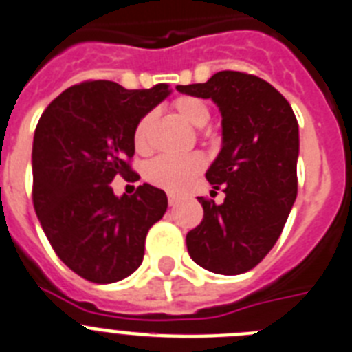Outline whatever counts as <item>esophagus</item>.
Here are the masks:
<instances>
[{
  "instance_id": "esophagus-1",
  "label": "esophagus",
  "mask_w": 352,
  "mask_h": 352,
  "mask_svg": "<svg viewBox=\"0 0 352 352\" xmlns=\"http://www.w3.org/2000/svg\"><path fill=\"white\" fill-rule=\"evenodd\" d=\"M178 201H179V197L176 196V194H169V205H170V207H176V205H178Z\"/></svg>"
}]
</instances>
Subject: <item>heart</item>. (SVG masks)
Masks as SVG:
<instances>
[{
	"mask_svg": "<svg viewBox=\"0 0 352 352\" xmlns=\"http://www.w3.org/2000/svg\"><path fill=\"white\" fill-rule=\"evenodd\" d=\"M174 109L179 117L192 126L201 127L208 122L210 111L201 98L179 97L174 100ZM149 117H144L135 127L133 142L138 151L147 149V133H149ZM205 167V158L199 153H190L183 156H158L151 160L145 167V178L153 185L162 187L170 192H182L190 185L197 174Z\"/></svg>",
	"mask_w": 352,
	"mask_h": 352,
	"instance_id": "b5f03b06",
	"label": "heart"
}]
</instances>
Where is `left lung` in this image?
I'll return each instance as SVG.
<instances>
[{"instance_id": "8db88e82", "label": "left lung", "mask_w": 352, "mask_h": 352, "mask_svg": "<svg viewBox=\"0 0 352 352\" xmlns=\"http://www.w3.org/2000/svg\"><path fill=\"white\" fill-rule=\"evenodd\" d=\"M176 89L212 98L223 117L221 151L207 179L225 201L197 197L203 221L187 234L188 254L214 274H245L274 248L297 197V118L272 84L243 72Z\"/></svg>"}]
</instances>
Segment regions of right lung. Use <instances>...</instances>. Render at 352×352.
Instances as JSON below:
<instances>
[{
    "label": "right lung",
    "instance_id": "1",
    "mask_svg": "<svg viewBox=\"0 0 352 352\" xmlns=\"http://www.w3.org/2000/svg\"><path fill=\"white\" fill-rule=\"evenodd\" d=\"M170 93L169 84L126 89L84 80L52 100L32 149V201L59 259L89 283H117L144 259L145 237L167 210V196L140 185L117 197L111 182L135 170L136 124Z\"/></svg>",
    "mask_w": 352,
    "mask_h": 352
}]
</instances>
